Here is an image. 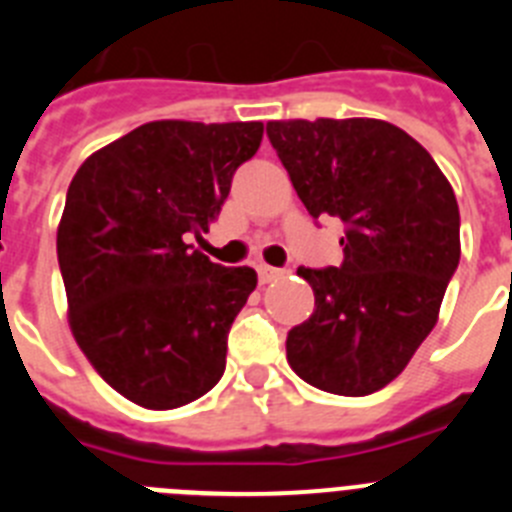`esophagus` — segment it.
Returning <instances> with one entry per match:
<instances>
[{
    "label": "esophagus",
    "mask_w": 512,
    "mask_h": 512,
    "mask_svg": "<svg viewBox=\"0 0 512 512\" xmlns=\"http://www.w3.org/2000/svg\"><path fill=\"white\" fill-rule=\"evenodd\" d=\"M256 274H259V282H261V284H269L271 279L282 277L284 271H282V269H274V266H266V264H261L259 269H256Z\"/></svg>",
    "instance_id": "obj_1"
}]
</instances>
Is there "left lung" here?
Instances as JSON below:
<instances>
[{
  "instance_id": "left-lung-1",
  "label": "left lung",
  "mask_w": 512,
  "mask_h": 512,
  "mask_svg": "<svg viewBox=\"0 0 512 512\" xmlns=\"http://www.w3.org/2000/svg\"><path fill=\"white\" fill-rule=\"evenodd\" d=\"M315 220L341 217L343 261L300 274L315 310L287 333V361L323 392L372 395L408 366L459 266V205L431 153L384 120L266 122Z\"/></svg>"
}]
</instances>
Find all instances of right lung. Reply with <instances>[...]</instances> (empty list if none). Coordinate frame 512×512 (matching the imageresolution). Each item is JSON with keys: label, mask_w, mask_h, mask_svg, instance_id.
Returning a JSON list of instances; mask_svg holds the SVG:
<instances>
[{"label": "right lung", "mask_w": 512, "mask_h": 512, "mask_svg": "<svg viewBox=\"0 0 512 512\" xmlns=\"http://www.w3.org/2000/svg\"><path fill=\"white\" fill-rule=\"evenodd\" d=\"M261 138V122H146L71 179L56 241L71 333L135 405L182 408L223 377L256 271L212 264L189 241L210 230Z\"/></svg>", "instance_id": "1"}]
</instances>
